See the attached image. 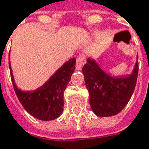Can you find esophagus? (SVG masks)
Here are the masks:
<instances>
[{"mask_svg":"<svg viewBox=\"0 0 149 149\" xmlns=\"http://www.w3.org/2000/svg\"><path fill=\"white\" fill-rule=\"evenodd\" d=\"M85 64V56L83 54H81L77 58V63H76V68L77 70H81L82 67Z\"/></svg>","mask_w":149,"mask_h":149,"instance_id":"34e87169","label":"esophagus"}]
</instances>
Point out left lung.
Returning a JSON list of instances; mask_svg holds the SVG:
<instances>
[{
	"instance_id": "obj_1",
	"label": "left lung",
	"mask_w": 149,
	"mask_h": 149,
	"mask_svg": "<svg viewBox=\"0 0 149 149\" xmlns=\"http://www.w3.org/2000/svg\"><path fill=\"white\" fill-rule=\"evenodd\" d=\"M138 56L132 74L114 77L100 68L95 60L89 58L82 72L89 93V104L98 116L106 117L121 112L134 92L137 80Z\"/></svg>"
}]
</instances>
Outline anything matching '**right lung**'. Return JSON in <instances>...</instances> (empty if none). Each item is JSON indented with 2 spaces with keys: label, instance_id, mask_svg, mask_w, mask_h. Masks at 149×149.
<instances>
[{
  "label": "right lung",
  "instance_id": "obj_1",
  "mask_svg": "<svg viewBox=\"0 0 149 149\" xmlns=\"http://www.w3.org/2000/svg\"><path fill=\"white\" fill-rule=\"evenodd\" d=\"M75 65L76 59H70L41 87L34 91H22L16 85L9 61L12 83L18 100L24 109L33 117L41 120L48 121L58 118L63 112L64 92L74 72Z\"/></svg>",
  "mask_w": 149,
  "mask_h": 149
}]
</instances>
